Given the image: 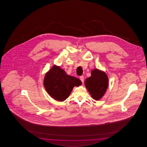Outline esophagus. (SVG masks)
Masks as SVG:
<instances>
[{
  "instance_id": "obj_1",
  "label": "esophagus",
  "mask_w": 147,
  "mask_h": 147,
  "mask_svg": "<svg viewBox=\"0 0 147 147\" xmlns=\"http://www.w3.org/2000/svg\"><path fill=\"white\" fill-rule=\"evenodd\" d=\"M80 80H81V82H83L84 81V77L83 76H81L80 77Z\"/></svg>"
}]
</instances>
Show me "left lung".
Instances as JSON below:
<instances>
[{"label":"left lung","instance_id":"8db88e82","mask_svg":"<svg viewBox=\"0 0 147 147\" xmlns=\"http://www.w3.org/2000/svg\"><path fill=\"white\" fill-rule=\"evenodd\" d=\"M91 76L84 81V85L91 97L99 100L106 93L108 87V78L104 71L98 69L91 71Z\"/></svg>","mask_w":147,"mask_h":147}]
</instances>
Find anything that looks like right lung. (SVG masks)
<instances>
[{"label": "right lung", "instance_id": "add662e5", "mask_svg": "<svg viewBox=\"0 0 147 147\" xmlns=\"http://www.w3.org/2000/svg\"><path fill=\"white\" fill-rule=\"evenodd\" d=\"M44 84L51 97L59 101H63L68 98L73 88L81 85V81L67 75L60 67L54 65L45 75Z\"/></svg>", "mask_w": 147, "mask_h": 147}]
</instances>
